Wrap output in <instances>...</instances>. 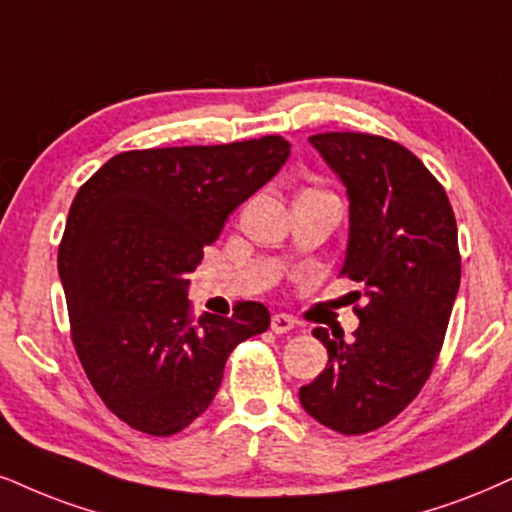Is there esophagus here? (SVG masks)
Returning <instances> with one entry per match:
<instances>
[{
    "instance_id": "esophagus-1",
    "label": "esophagus",
    "mask_w": 512,
    "mask_h": 512,
    "mask_svg": "<svg viewBox=\"0 0 512 512\" xmlns=\"http://www.w3.org/2000/svg\"><path fill=\"white\" fill-rule=\"evenodd\" d=\"M294 325H296L294 318H292V315H287V313H275L273 320H270V330H273L275 334H285V332L292 330Z\"/></svg>"
}]
</instances>
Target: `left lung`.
Wrapping results in <instances>:
<instances>
[{
    "label": "left lung",
    "mask_w": 512,
    "mask_h": 512,
    "mask_svg": "<svg viewBox=\"0 0 512 512\" xmlns=\"http://www.w3.org/2000/svg\"><path fill=\"white\" fill-rule=\"evenodd\" d=\"M308 142L346 189L342 273L363 287L365 306L351 342L313 332L330 361L299 401L320 425L363 434L396 418L437 363L460 287L456 218L444 187L401 144L363 132Z\"/></svg>",
    "instance_id": "8db88e82"
}]
</instances>
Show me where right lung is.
<instances>
[{
	"instance_id": "right-lung-1",
	"label": "right lung",
	"mask_w": 512,
	"mask_h": 512,
	"mask_svg": "<svg viewBox=\"0 0 512 512\" xmlns=\"http://www.w3.org/2000/svg\"><path fill=\"white\" fill-rule=\"evenodd\" d=\"M287 159L277 135L123 151L75 194L59 246L73 344L94 391L135 430H185L211 406L232 349L268 330L258 301L194 320L189 273Z\"/></svg>"
}]
</instances>
